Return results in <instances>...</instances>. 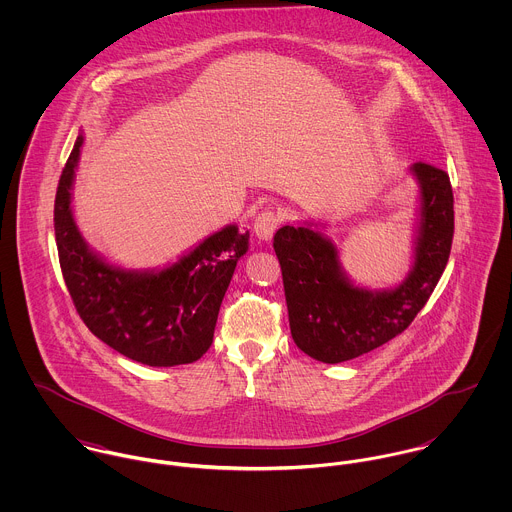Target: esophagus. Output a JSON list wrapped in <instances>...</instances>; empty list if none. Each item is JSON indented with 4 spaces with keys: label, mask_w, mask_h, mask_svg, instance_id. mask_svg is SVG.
<instances>
[{
    "label": "esophagus",
    "mask_w": 512,
    "mask_h": 512,
    "mask_svg": "<svg viewBox=\"0 0 512 512\" xmlns=\"http://www.w3.org/2000/svg\"><path fill=\"white\" fill-rule=\"evenodd\" d=\"M280 215L274 209H266L262 213H258V217L254 220V232L260 240H270L272 234L276 232V228L280 226Z\"/></svg>",
    "instance_id": "34e87169"
}]
</instances>
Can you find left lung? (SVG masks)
Instances as JSON below:
<instances>
[{"instance_id":"8db88e82","label":"left lung","mask_w":512,"mask_h":512,"mask_svg":"<svg viewBox=\"0 0 512 512\" xmlns=\"http://www.w3.org/2000/svg\"><path fill=\"white\" fill-rule=\"evenodd\" d=\"M422 191L416 262L394 290L353 286L339 266L337 248L307 226H282L274 234L295 345L315 361L337 365L357 359L408 329L438 286L453 240L449 175L414 163Z\"/></svg>"}]
</instances>
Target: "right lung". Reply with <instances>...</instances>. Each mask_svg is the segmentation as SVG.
Returning <instances> with one entry per match:
<instances>
[{
  "instance_id": "obj_1",
  "label": "right lung",
  "mask_w": 512,
  "mask_h": 512,
  "mask_svg": "<svg viewBox=\"0 0 512 512\" xmlns=\"http://www.w3.org/2000/svg\"><path fill=\"white\" fill-rule=\"evenodd\" d=\"M82 146L76 138L55 197L59 262L76 313L120 355L149 366L189 365L211 347L220 303L250 232L230 224L177 264L153 272H124L88 250L71 213V185Z\"/></svg>"
}]
</instances>
